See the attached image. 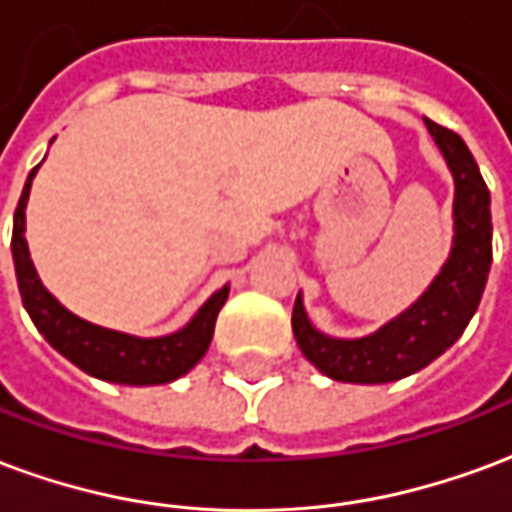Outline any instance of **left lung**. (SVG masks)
I'll list each match as a JSON object with an SVG mask.
<instances>
[{
    "mask_svg": "<svg viewBox=\"0 0 512 512\" xmlns=\"http://www.w3.org/2000/svg\"><path fill=\"white\" fill-rule=\"evenodd\" d=\"M453 174V245L442 270L417 300L363 338L316 330L297 294L292 330L297 346L324 376L349 384H387L417 374L445 354L475 316L491 270V193L464 138L425 119Z\"/></svg>",
    "mask_w": 512,
    "mask_h": 512,
    "instance_id": "left-lung-1",
    "label": "left lung"
}]
</instances>
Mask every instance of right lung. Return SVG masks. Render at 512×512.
<instances>
[{
	"label": "right lung",
	"mask_w": 512,
	"mask_h": 512,
	"mask_svg": "<svg viewBox=\"0 0 512 512\" xmlns=\"http://www.w3.org/2000/svg\"><path fill=\"white\" fill-rule=\"evenodd\" d=\"M37 169L40 166L29 171L24 193L18 199L10 248H13V264H16L18 292H21L26 313L35 322L40 335L62 357L78 365L84 374L103 379V382L144 387V384H169L188 374L210 349L215 319L229 297V283L212 294L210 300L193 313V319L185 327H179L177 333L158 335V338H138V335L108 330V327L92 324L73 311H67L40 281L24 237L26 201H29V190H32Z\"/></svg>",
	"instance_id": "obj_1"
}]
</instances>
